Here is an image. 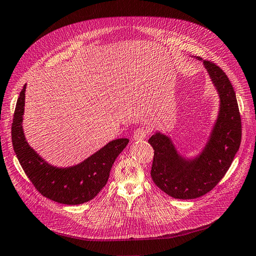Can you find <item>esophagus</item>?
Segmentation results:
<instances>
[{"mask_svg":"<svg viewBox=\"0 0 256 256\" xmlns=\"http://www.w3.org/2000/svg\"><path fill=\"white\" fill-rule=\"evenodd\" d=\"M147 136H148V130L145 129L144 127H140V128H138V129L136 130L134 134V140H145Z\"/></svg>","mask_w":256,"mask_h":256,"instance_id":"1","label":"esophagus"}]
</instances>
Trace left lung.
<instances>
[{
    "label": "left lung",
    "instance_id": "left-lung-1",
    "mask_svg": "<svg viewBox=\"0 0 256 256\" xmlns=\"http://www.w3.org/2000/svg\"><path fill=\"white\" fill-rule=\"evenodd\" d=\"M202 60L200 58H196ZM220 96V111L206 146L196 158H182L171 138L156 132L148 142L154 150L151 178L168 196L192 200L205 196L226 174L242 140V120L234 89L226 74L202 60Z\"/></svg>",
    "mask_w": 256,
    "mask_h": 256
}]
</instances>
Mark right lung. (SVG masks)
Segmentation results:
<instances>
[{"instance_id": "right-lung-1", "label": "right lung", "mask_w": 256, "mask_h": 256, "mask_svg": "<svg viewBox=\"0 0 256 256\" xmlns=\"http://www.w3.org/2000/svg\"><path fill=\"white\" fill-rule=\"evenodd\" d=\"M24 85L16 102L12 126L14 150L26 176L45 198L65 205H80L94 198L105 187L114 160L129 142L118 138L94 154L72 167L58 168L50 165L29 146L23 131L25 106Z\"/></svg>"}]
</instances>
